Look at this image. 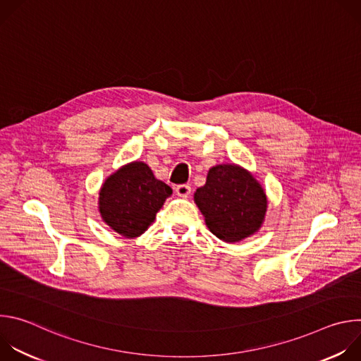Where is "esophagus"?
I'll list each match as a JSON object with an SVG mask.
<instances>
[{
    "mask_svg": "<svg viewBox=\"0 0 361 361\" xmlns=\"http://www.w3.org/2000/svg\"><path fill=\"white\" fill-rule=\"evenodd\" d=\"M176 192H177L180 197L187 198V197L191 194V187H190L188 184H180V185H177Z\"/></svg>",
    "mask_w": 361,
    "mask_h": 361,
    "instance_id": "obj_1",
    "label": "esophagus"
}]
</instances>
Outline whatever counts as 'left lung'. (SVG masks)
<instances>
[{"mask_svg":"<svg viewBox=\"0 0 361 361\" xmlns=\"http://www.w3.org/2000/svg\"><path fill=\"white\" fill-rule=\"evenodd\" d=\"M205 226L226 243H238L259 233L267 213V195L255 177L238 164L209 170L205 184L194 192Z\"/></svg>","mask_w":361,"mask_h":361,"instance_id":"1","label":"left lung"}]
</instances>
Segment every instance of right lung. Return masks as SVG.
Listing matches in <instances>:
<instances>
[{"label":"right lung","mask_w":361,"mask_h":361,"mask_svg":"<svg viewBox=\"0 0 361 361\" xmlns=\"http://www.w3.org/2000/svg\"><path fill=\"white\" fill-rule=\"evenodd\" d=\"M171 194V187L154 177L145 163L131 161L102 183L98 212L111 230L126 238H135L148 230Z\"/></svg>","instance_id":"right-lung-1"}]
</instances>
